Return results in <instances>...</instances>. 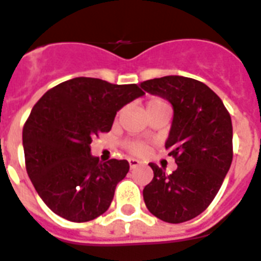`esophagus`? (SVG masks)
Segmentation results:
<instances>
[{"instance_id": "1", "label": "esophagus", "mask_w": 261, "mask_h": 261, "mask_svg": "<svg viewBox=\"0 0 261 261\" xmlns=\"http://www.w3.org/2000/svg\"><path fill=\"white\" fill-rule=\"evenodd\" d=\"M128 164H130L131 169H135V167H138L141 165V161L135 160V158H130V160H128Z\"/></svg>"}]
</instances>
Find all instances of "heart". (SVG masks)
Listing matches in <instances>:
<instances>
[{"label":"heart","instance_id":"heart-1","mask_svg":"<svg viewBox=\"0 0 261 261\" xmlns=\"http://www.w3.org/2000/svg\"><path fill=\"white\" fill-rule=\"evenodd\" d=\"M162 110L170 111L169 103L166 100H164L162 97L154 96L150 97L149 100L146 101V112H147V115L152 114V112L162 111ZM124 147H126L127 151H130L131 154H135V155H145L150 150V146L147 143H145V142L141 141L127 142V143H124Z\"/></svg>","mask_w":261,"mask_h":261}]
</instances>
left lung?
I'll return each instance as SVG.
<instances>
[{"label":"left lung","instance_id":"1","mask_svg":"<svg viewBox=\"0 0 261 261\" xmlns=\"http://www.w3.org/2000/svg\"><path fill=\"white\" fill-rule=\"evenodd\" d=\"M141 87L170 101L174 109L166 141L169 155L178 165L171 174L149 164L154 178L143 189L151 215L165 222L189 221L215 200L233 158V128L219 95L196 79L164 76Z\"/></svg>","mask_w":261,"mask_h":261}]
</instances>
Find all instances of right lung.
Instances as JSON below:
<instances>
[{"instance_id": "obj_1", "label": "right lung", "mask_w": 261, "mask_h": 261, "mask_svg": "<svg viewBox=\"0 0 261 261\" xmlns=\"http://www.w3.org/2000/svg\"><path fill=\"white\" fill-rule=\"evenodd\" d=\"M143 94L137 84L75 77L46 91L33 106L22 130L25 167L54 213L86 222L109 209L130 165L126 160L101 164L90 145L111 130L116 111Z\"/></svg>"}]
</instances>
